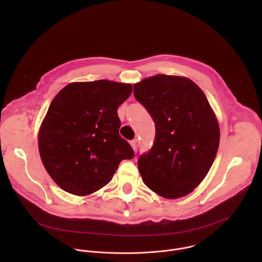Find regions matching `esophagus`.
I'll return each instance as SVG.
<instances>
[{"label":"esophagus","instance_id":"obj_1","mask_svg":"<svg viewBox=\"0 0 262 262\" xmlns=\"http://www.w3.org/2000/svg\"><path fill=\"white\" fill-rule=\"evenodd\" d=\"M129 144H130V146L133 147L134 150H136V147H137V139H134V140H132V141L129 142Z\"/></svg>","mask_w":262,"mask_h":262}]
</instances>
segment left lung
Instances as JSON below:
<instances>
[{"label":"left lung","mask_w":262,"mask_h":262,"mask_svg":"<svg viewBox=\"0 0 262 262\" xmlns=\"http://www.w3.org/2000/svg\"><path fill=\"white\" fill-rule=\"evenodd\" d=\"M134 95L157 130L150 150L138 160L144 183L164 198L186 196L207 175L220 143L205 94L190 79L157 74L135 84Z\"/></svg>","instance_id":"1"}]
</instances>
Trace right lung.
<instances>
[{
  "label": "right lung",
  "instance_id": "obj_1",
  "mask_svg": "<svg viewBox=\"0 0 262 262\" xmlns=\"http://www.w3.org/2000/svg\"><path fill=\"white\" fill-rule=\"evenodd\" d=\"M130 93V84L99 80L71 83L53 99L38 146L46 170L62 190L92 194L111 181L121 161L135 157L119 135L117 114Z\"/></svg>",
  "mask_w": 262,
  "mask_h": 262
}]
</instances>
